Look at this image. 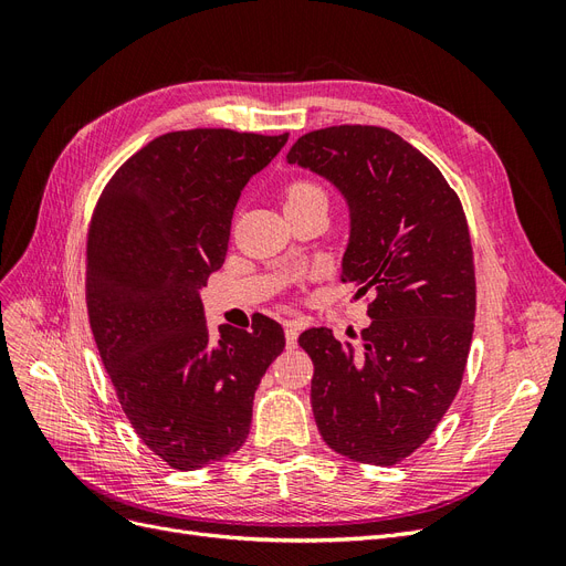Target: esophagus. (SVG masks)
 I'll return each instance as SVG.
<instances>
[{
    "label": "esophagus",
    "mask_w": 566,
    "mask_h": 566,
    "mask_svg": "<svg viewBox=\"0 0 566 566\" xmlns=\"http://www.w3.org/2000/svg\"><path fill=\"white\" fill-rule=\"evenodd\" d=\"M300 331H302V323L300 321H285V345H287V349H295L297 347Z\"/></svg>",
    "instance_id": "obj_1"
}]
</instances>
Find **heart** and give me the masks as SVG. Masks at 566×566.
Returning a JSON list of instances; mask_svg holds the SVG:
<instances>
[{"instance_id":"b5f03b06","label":"heart","mask_w":566,"mask_h":566,"mask_svg":"<svg viewBox=\"0 0 566 566\" xmlns=\"http://www.w3.org/2000/svg\"><path fill=\"white\" fill-rule=\"evenodd\" d=\"M312 198H325L323 188L312 184V181H293L285 191V205L302 202V200H312Z\"/></svg>"}]
</instances>
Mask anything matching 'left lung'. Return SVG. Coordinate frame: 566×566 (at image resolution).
Segmentation results:
<instances>
[{
	"label": "left lung",
	"instance_id": "1",
	"mask_svg": "<svg viewBox=\"0 0 566 566\" xmlns=\"http://www.w3.org/2000/svg\"><path fill=\"white\" fill-rule=\"evenodd\" d=\"M287 163L345 196L342 281L370 295L361 349L328 328L300 335L318 432L339 455L397 465L430 439L465 373L476 310L465 212L439 169L385 127L310 132Z\"/></svg>",
	"mask_w": 566,
	"mask_h": 566
}]
</instances>
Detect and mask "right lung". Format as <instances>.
<instances>
[{
	"mask_svg": "<svg viewBox=\"0 0 566 566\" xmlns=\"http://www.w3.org/2000/svg\"><path fill=\"white\" fill-rule=\"evenodd\" d=\"M287 134L186 129L153 139L101 193L87 238L96 347L134 432L188 472L250 434L262 375L285 347L281 323H205L200 287L224 264L235 202Z\"/></svg>",
	"mask_w": 566,
	"mask_h": 566,
	"instance_id": "1",
	"label": "right lung"
}]
</instances>
